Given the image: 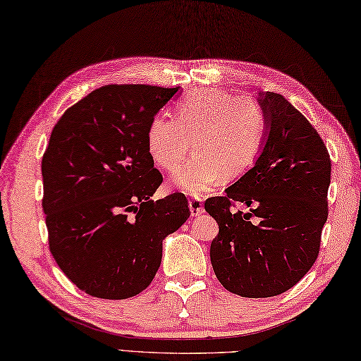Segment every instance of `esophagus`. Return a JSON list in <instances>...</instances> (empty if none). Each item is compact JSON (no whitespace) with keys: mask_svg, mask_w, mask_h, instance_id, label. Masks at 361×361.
Here are the masks:
<instances>
[{"mask_svg":"<svg viewBox=\"0 0 361 361\" xmlns=\"http://www.w3.org/2000/svg\"><path fill=\"white\" fill-rule=\"evenodd\" d=\"M188 205H190L191 216H200V214H204V213H205L204 202H202V200H200V199H197V197H192V199H190Z\"/></svg>","mask_w":361,"mask_h":361,"instance_id":"obj_1","label":"esophagus"}]
</instances>
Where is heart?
<instances>
[{"instance_id": "heart-1", "label": "heart", "mask_w": 361, "mask_h": 361, "mask_svg": "<svg viewBox=\"0 0 361 361\" xmlns=\"http://www.w3.org/2000/svg\"><path fill=\"white\" fill-rule=\"evenodd\" d=\"M174 121L156 116L147 130L152 159L169 171L185 161L195 140L197 156L173 176L171 183L191 196L247 171L260 152L265 114L251 101L216 89L196 90L176 105Z\"/></svg>"}]
</instances>
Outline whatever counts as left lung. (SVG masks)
<instances>
[{"instance_id": "obj_1", "label": "left lung", "mask_w": 361, "mask_h": 361, "mask_svg": "<svg viewBox=\"0 0 361 361\" xmlns=\"http://www.w3.org/2000/svg\"><path fill=\"white\" fill-rule=\"evenodd\" d=\"M267 127L252 169L205 202L219 234L211 242L214 274L228 291L250 298L293 288L317 260L328 219L331 159L322 137L282 94L259 93ZM242 201L250 214L229 211Z\"/></svg>"}]
</instances>
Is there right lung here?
Wrapping results in <instances>:
<instances>
[{
  "instance_id": "right-lung-1",
  "label": "right lung",
  "mask_w": 361,
  "mask_h": 361,
  "mask_svg": "<svg viewBox=\"0 0 361 361\" xmlns=\"http://www.w3.org/2000/svg\"><path fill=\"white\" fill-rule=\"evenodd\" d=\"M179 90L105 85L51 130L41 166L50 252L93 297L142 293L161 267L164 239L190 217L182 192L152 199L162 174L147 148L148 126Z\"/></svg>"
}]
</instances>
